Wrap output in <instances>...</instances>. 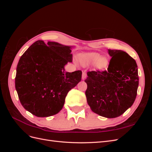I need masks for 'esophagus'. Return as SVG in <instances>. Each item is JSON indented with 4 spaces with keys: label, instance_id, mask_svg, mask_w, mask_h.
Segmentation results:
<instances>
[{
    "label": "esophagus",
    "instance_id": "34e87169",
    "mask_svg": "<svg viewBox=\"0 0 152 152\" xmlns=\"http://www.w3.org/2000/svg\"><path fill=\"white\" fill-rule=\"evenodd\" d=\"M86 77H87V74H86V72H83V73H82V79H83V80H85Z\"/></svg>",
    "mask_w": 152,
    "mask_h": 152
}]
</instances>
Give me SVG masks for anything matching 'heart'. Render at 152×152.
I'll return each instance as SVG.
<instances>
[{
    "label": "heart",
    "instance_id": "b5f03b06",
    "mask_svg": "<svg viewBox=\"0 0 152 152\" xmlns=\"http://www.w3.org/2000/svg\"><path fill=\"white\" fill-rule=\"evenodd\" d=\"M82 63L84 65L96 63V66L99 69L105 68L107 65L108 61L104 58H101V55L96 53H89L82 54L80 56Z\"/></svg>",
    "mask_w": 152,
    "mask_h": 152
}]
</instances>
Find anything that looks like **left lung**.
<instances>
[{
    "label": "left lung",
    "mask_w": 152,
    "mask_h": 152,
    "mask_svg": "<svg viewBox=\"0 0 152 152\" xmlns=\"http://www.w3.org/2000/svg\"><path fill=\"white\" fill-rule=\"evenodd\" d=\"M112 57L104 71L87 72V102L92 111L107 118L121 116L134 103L139 85L136 61L121 50L108 49Z\"/></svg>",
    "instance_id": "obj_1"
}]
</instances>
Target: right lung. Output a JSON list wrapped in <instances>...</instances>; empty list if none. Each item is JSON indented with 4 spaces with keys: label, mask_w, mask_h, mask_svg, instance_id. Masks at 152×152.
I'll return each mask as SVG.
<instances>
[{
    "label": "right lung",
    "mask_w": 152,
    "mask_h": 152,
    "mask_svg": "<svg viewBox=\"0 0 152 152\" xmlns=\"http://www.w3.org/2000/svg\"><path fill=\"white\" fill-rule=\"evenodd\" d=\"M71 46L37 40L21 56L16 68L15 87L21 104L39 117L58 113L69 92L81 80L82 71L66 72L72 62Z\"/></svg>",
    "instance_id": "1"
}]
</instances>
